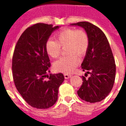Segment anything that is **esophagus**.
<instances>
[{
	"label": "esophagus",
	"mask_w": 126,
	"mask_h": 126,
	"mask_svg": "<svg viewBox=\"0 0 126 126\" xmlns=\"http://www.w3.org/2000/svg\"><path fill=\"white\" fill-rule=\"evenodd\" d=\"M64 78L65 79H68L71 76L69 75V74H64Z\"/></svg>",
	"instance_id": "esophagus-1"
}]
</instances>
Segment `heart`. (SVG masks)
Here are the masks:
<instances>
[{
    "label": "heart",
    "instance_id": "heart-1",
    "mask_svg": "<svg viewBox=\"0 0 126 126\" xmlns=\"http://www.w3.org/2000/svg\"><path fill=\"white\" fill-rule=\"evenodd\" d=\"M55 40H48L45 43V49L50 57L57 58L61 55L62 47L69 54L61 57L53 64L58 72L70 74L73 73L80 62L78 55L84 56L90 46V38L83 30L65 28L55 36Z\"/></svg>",
    "mask_w": 126,
    "mask_h": 126
}]
</instances>
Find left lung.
Segmentation results:
<instances>
[{"label": "left lung", "instance_id": "8db88e82", "mask_svg": "<svg viewBox=\"0 0 126 126\" xmlns=\"http://www.w3.org/2000/svg\"><path fill=\"white\" fill-rule=\"evenodd\" d=\"M83 27L90 38V46L81 67L87 75L82 76L83 84L77 92L82 100L90 103L103 100L113 88L116 66L112 50L105 34L96 26L86 21L73 23Z\"/></svg>", "mask_w": 126, "mask_h": 126}]
</instances>
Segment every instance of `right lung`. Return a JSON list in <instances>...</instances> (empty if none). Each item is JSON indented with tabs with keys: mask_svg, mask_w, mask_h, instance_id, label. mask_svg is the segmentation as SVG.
<instances>
[{
	"mask_svg": "<svg viewBox=\"0 0 126 126\" xmlns=\"http://www.w3.org/2000/svg\"><path fill=\"white\" fill-rule=\"evenodd\" d=\"M59 28L45 23L30 26L21 35L13 53L12 69L16 88L24 100L36 109H48L55 104L59 88L64 80L62 73L47 75L50 62L45 43Z\"/></svg>",
	"mask_w": 126,
	"mask_h": 126,
	"instance_id": "add662e5",
	"label": "right lung"
}]
</instances>
